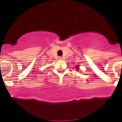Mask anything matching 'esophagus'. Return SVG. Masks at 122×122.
Instances as JSON below:
<instances>
[{
    "instance_id": "esophagus-1",
    "label": "esophagus",
    "mask_w": 122,
    "mask_h": 122,
    "mask_svg": "<svg viewBox=\"0 0 122 122\" xmlns=\"http://www.w3.org/2000/svg\"><path fill=\"white\" fill-rule=\"evenodd\" d=\"M59 60H63V58L62 57H59Z\"/></svg>"
}]
</instances>
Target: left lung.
<instances>
[{
    "instance_id": "obj_1",
    "label": "left lung",
    "mask_w": 122,
    "mask_h": 122,
    "mask_svg": "<svg viewBox=\"0 0 122 122\" xmlns=\"http://www.w3.org/2000/svg\"><path fill=\"white\" fill-rule=\"evenodd\" d=\"M76 68L77 71H79V65H77V66H76Z\"/></svg>"
}]
</instances>
